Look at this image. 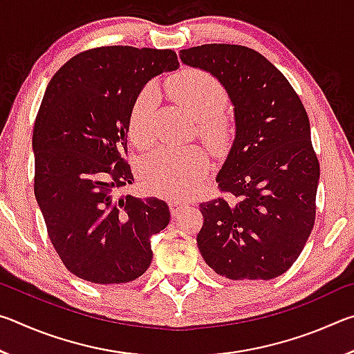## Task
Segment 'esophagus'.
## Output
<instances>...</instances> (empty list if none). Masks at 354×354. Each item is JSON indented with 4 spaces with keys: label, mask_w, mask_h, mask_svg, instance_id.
Returning <instances> with one entry per match:
<instances>
[{
    "label": "esophagus",
    "mask_w": 354,
    "mask_h": 354,
    "mask_svg": "<svg viewBox=\"0 0 354 354\" xmlns=\"http://www.w3.org/2000/svg\"><path fill=\"white\" fill-rule=\"evenodd\" d=\"M185 206H187V205H185V203H183V201H178V200L170 201V211H171L173 215L181 212Z\"/></svg>",
    "instance_id": "34e87169"
}]
</instances>
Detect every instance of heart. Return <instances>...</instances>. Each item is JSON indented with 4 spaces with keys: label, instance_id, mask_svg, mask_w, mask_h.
<instances>
[{
    "label": "heart",
    "instance_id": "obj_1",
    "mask_svg": "<svg viewBox=\"0 0 354 354\" xmlns=\"http://www.w3.org/2000/svg\"><path fill=\"white\" fill-rule=\"evenodd\" d=\"M167 91L200 120V133L215 148L226 145L230 123L221 113L227 95L221 82L203 70L185 68L167 82ZM156 111V88L143 87L129 111V136L136 145L148 147L153 142V118ZM209 170V156L203 148L162 147L143 160L140 178L154 194L184 198Z\"/></svg>",
    "mask_w": 354,
    "mask_h": 354
}]
</instances>
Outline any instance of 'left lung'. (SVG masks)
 Returning <instances> with one entry per match:
<instances>
[{
  "label": "left lung",
  "mask_w": 354,
  "mask_h": 354,
  "mask_svg": "<svg viewBox=\"0 0 354 354\" xmlns=\"http://www.w3.org/2000/svg\"><path fill=\"white\" fill-rule=\"evenodd\" d=\"M221 82L236 136L217 175L225 198L201 203L200 253L230 279H273L298 259L315 220L320 165L306 109L286 76L259 53L209 44L179 51Z\"/></svg>",
  "instance_id": "1"
}]
</instances>
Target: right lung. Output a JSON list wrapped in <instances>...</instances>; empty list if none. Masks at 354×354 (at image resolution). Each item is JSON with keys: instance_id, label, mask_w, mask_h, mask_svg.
I'll return each mask as SVG.
<instances>
[{"instance_id": "1", "label": "right lung", "mask_w": 354, "mask_h": 354, "mask_svg": "<svg viewBox=\"0 0 354 354\" xmlns=\"http://www.w3.org/2000/svg\"><path fill=\"white\" fill-rule=\"evenodd\" d=\"M171 50L101 46L64 64L48 84L32 133L34 194L64 266L95 284L148 270L149 237L169 225L167 203L118 195L134 176L129 111L151 77L178 70Z\"/></svg>"}]
</instances>
